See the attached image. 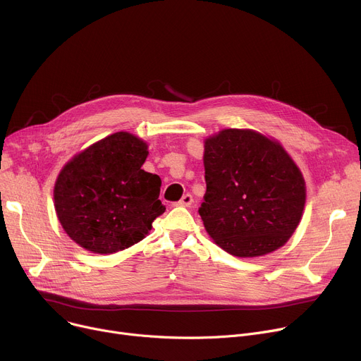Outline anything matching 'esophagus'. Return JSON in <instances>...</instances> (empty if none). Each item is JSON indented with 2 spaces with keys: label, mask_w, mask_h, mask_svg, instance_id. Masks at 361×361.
<instances>
[{
  "label": "esophagus",
  "mask_w": 361,
  "mask_h": 361,
  "mask_svg": "<svg viewBox=\"0 0 361 361\" xmlns=\"http://www.w3.org/2000/svg\"><path fill=\"white\" fill-rule=\"evenodd\" d=\"M192 202H193L192 195H190V193H186V195L182 196V199H180V201H179L176 205H179V207H190Z\"/></svg>",
  "instance_id": "obj_1"
}]
</instances>
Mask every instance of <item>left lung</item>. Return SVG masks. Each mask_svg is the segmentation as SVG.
<instances>
[{"mask_svg":"<svg viewBox=\"0 0 361 361\" xmlns=\"http://www.w3.org/2000/svg\"><path fill=\"white\" fill-rule=\"evenodd\" d=\"M205 229L228 254L252 258L283 247L300 224L305 182L284 147L267 136L224 129L205 140Z\"/></svg>","mask_w":361,"mask_h":361,"instance_id":"1","label":"left lung"}]
</instances>
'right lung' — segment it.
Returning <instances> with one entry per match:
<instances>
[{
	"instance_id": "right-lung-1",
	"label": "right lung",
	"mask_w": 361,
	"mask_h": 361,
	"mask_svg": "<svg viewBox=\"0 0 361 361\" xmlns=\"http://www.w3.org/2000/svg\"><path fill=\"white\" fill-rule=\"evenodd\" d=\"M147 145L128 132L113 133L75 154L54 185V207L66 233L94 254L126 250L165 212L162 180L145 172Z\"/></svg>"
}]
</instances>
